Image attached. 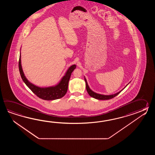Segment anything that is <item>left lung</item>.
Wrapping results in <instances>:
<instances>
[{"mask_svg": "<svg viewBox=\"0 0 155 155\" xmlns=\"http://www.w3.org/2000/svg\"><path fill=\"white\" fill-rule=\"evenodd\" d=\"M85 81L86 82V90L88 92L89 95L91 96L92 97L95 98L96 99H98V100H109V99H112L114 97H115L117 95L119 94H120L121 91L116 93L114 95H101V94H96L95 92L92 91L91 89L89 88L88 84L86 81V80L85 78Z\"/></svg>", "mask_w": 155, "mask_h": 155, "instance_id": "1", "label": "left lung"}]
</instances>
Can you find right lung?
<instances>
[{"mask_svg": "<svg viewBox=\"0 0 155 155\" xmlns=\"http://www.w3.org/2000/svg\"><path fill=\"white\" fill-rule=\"evenodd\" d=\"M75 68V65H73L72 66H70L69 69L68 70L65 75L63 77V79H61V81L58 85L53 87L41 88L33 85L26 79L24 74L21 65L20 55L19 60V69L20 76L21 77V79L23 80L24 82H25L26 85L32 91L34 94H35L40 99L45 100H53L60 99L63 97V96L66 94L68 88V84L70 76L73 70Z\"/></svg>", "mask_w": 155, "mask_h": 155, "instance_id": "obj_1", "label": "right lung"}]
</instances>
